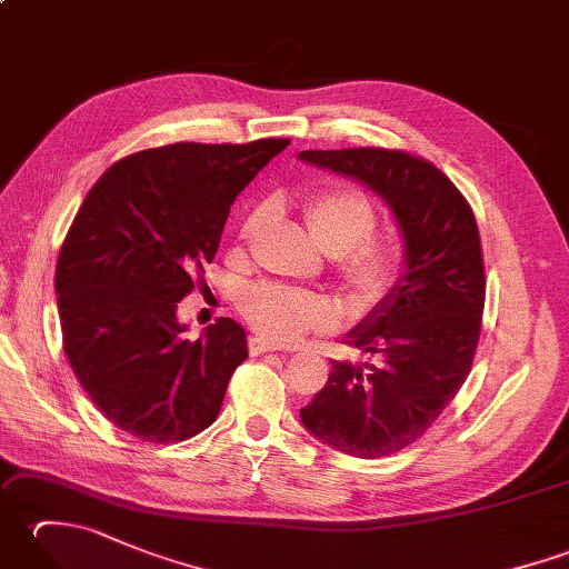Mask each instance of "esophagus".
I'll list each match as a JSON object with an SVG mask.
<instances>
[{
    "label": "esophagus",
    "mask_w": 569,
    "mask_h": 569,
    "mask_svg": "<svg viewBox=\"0 0 569 569\" xmlns=\"http://www.w3.org/2000/svg\"><path fill=\"white\" fill-rule=\"evenodd\" d=\"M276 345L273 342H266L263 337H249V352L251 357H261V355H269L276 352Z\"/></svg>",
    "instance_id": "esophagus-1"
}]
</instances>
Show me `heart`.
Instances as JSON below:
<instances>
[{
  "instance_id": "heart-1",
  "label": "heart",
  "mask_w": 569,
  "mask_h": 569,
  "mask_svg": "<svg viewBox=\"0 0 569 569\" xmlns=\"http://www.w3.org/2000/svg\"><path fill=\"white\" fill-rule=\"evenodd\" d=\"M303 217L320 249L335 257L337 281L352 303L369 308L386 298L401 276L403 253L393 239L373 237L379 214L365 192L352 186L322 188L306 200ZM261 222V210L249 212L239 239L249 241ZM239 310L253 330L278 345L337 325V310L328 298L278 283L247 286L239 293Z\"/></svg>"
}]
</instances>
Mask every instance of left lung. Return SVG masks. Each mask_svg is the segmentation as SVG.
<instances>
[{
  "mask_svg": "<svg viewBox=\"0 0 569 569\" xmlns=\"http://www.w3.org/2000/svg\"><path fill=\"white\" fill-rule=\"evenodd\" d=\"M300 159L377 190L406 241V273L347 340L371 365L332 361L300 418L345 455H393L440 418L471 371L487 296L475 212L438 166L401 149L300 151Z\"/></svg>",
  "mask_w": 569,
  "mask_h": 569,
  "instance_id": "obj_1",
  "label": "left lung"
}]
</instances>
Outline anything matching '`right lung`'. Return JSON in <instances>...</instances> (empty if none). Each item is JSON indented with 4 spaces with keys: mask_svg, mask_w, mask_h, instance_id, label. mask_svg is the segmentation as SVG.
<instances>
[{
    "mask_svg": "<svg viewBox=\"0 0 569 569\" xmlns=\"http://www.w3.org/2000/svg\"><path fill=\"white\" fill-rule=\"evenodd\" d=\"M291 139L168 143L107 168L56 266L66 357L100 413L153 445L210 428L249 357L239 322L186 340L176 308L202 283L229 208Z\"/></svg>",
    "mask_w": 569,
    "mask_h": 569,
    "instance_id": "obj_1",
    "label": "right lung"
}]
</instances>
